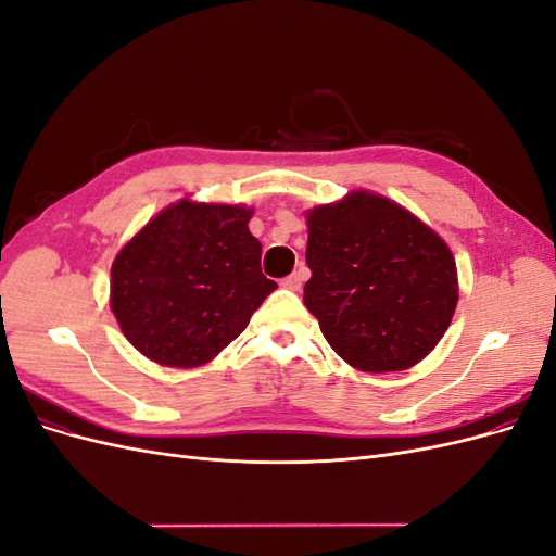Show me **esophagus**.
<instances>
[{
  "instance_id": "obj_1",
  "label": "esophagus",
  "mask_w": 556,
  "mask_h": 556,
  "mask_svg": "<svg viewBox=\"0 0 556 556\" xmlns=\"http://www.w3.org/2000/svg\"><path fill=\"white\" fill-rule=\"evenodd\" d=\"M306 268L304 266H299L294 274H290L288 278H282V288H288V290H299L301 285H304V280H306Z\"/></svg>"
}]
</instances>
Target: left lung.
<instances>
[{
    "label": "left lung",
    "instance_id": "1",
    "mask_svg": "<svg viewBox=\"0 0 556 556\" xmlns=\"http://www.w3.org/2000/svg\"><path fill=\"white\" fill-rule=\"evenodd\" d=\"M306 264V308L336 355L368 374L425 359L459 301L450 248L406 208L371 192L308 213Z\"/></svg>",
    "mask_w": 556,
    "mask_h": 556
}]
</instances>
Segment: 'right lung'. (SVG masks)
Returning <instances> with one entry per match:
<instances>
[{
    "label": "right lung",
    "mask_w": 556,
    "mask_h": 556,
    "mask_svg": "<svg viewBox=\"0 0 556 556\" xmlns=\"http://www.w3.org/2000/svg\"><path fill=\"white\" fill-rule=\"evenodd\" d=\"M243 206L182 199L153 217L111 268V311L127 341L162 366L206 364L278 285Z\"/></svg>",
    "instance_id": "add662e5"
}]
</instances>
